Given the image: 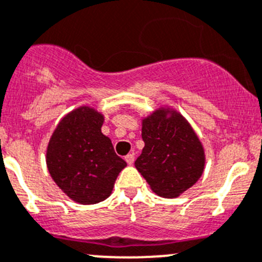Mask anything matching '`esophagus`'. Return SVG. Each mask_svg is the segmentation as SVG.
I'll return each mask as SVG.
<instances>
[{"mask_svg":"<svg viewBox=\"0 0 262 262\" xmlns=\"http://www.w3.org/2000/svg\"><path fill=\"white\" fill-rule=\"evenodd\" d=\"M125 161L128 162L129 165H132L134 162V155L133 154H129V155H126L125 156Z\"/></svg>","mask_w":262,"mask_h":262,"instance_id":"34e87169","label":"esophagus"}]
</instances>
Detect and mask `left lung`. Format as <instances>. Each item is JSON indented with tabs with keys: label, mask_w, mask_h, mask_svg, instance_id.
<instances>
[{
	"label": "left lung",
	"mask_w": 262,
	"mask_h": 262,
	"mask_svg": "<svg viewBox=\"0 0 262 262\" xmlns=\"http://www.w3.org/2000/svg\"><path fill=\"white\" fill-rule=\"evenodd\" d=\"M142 138L144 148L134 165L155 193L166 199L178 197L201 178L204 148L180 114L154 113L142 123Z\"/></svg>",
	"instance_id": "8db88e82"
}]
</instances>
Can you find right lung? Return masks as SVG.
<instances>
[{"label":"right lung","instance_id":"add662e5","mask_svg":"<svg viewBox=\"0 0 262 262\" xmlns=\"http://www.w3.org/2000/svg\"><path fill=\"white\" fill-rule=\"evenodd\" d=\"M103 116L90 107L67 115L53 132L47 148V167L56 184L82 205L110 195L126 162L101 133Z\"/></svg>","mask_w":262,"mask_h":262}]
</instances>
